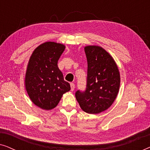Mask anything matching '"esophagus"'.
Wrapping results in <instances>:
<instances>
[{"instance_id":"34e87169","label":"esophagus","mask_w":150,"mask_h":150,"mask_svg":"<svg viewBox=\"0 0 150 150\" xmlns=\"http://www.w3.org/2000/svg\"><path fill=\"white\" fill-rule=\"evenodd\" d=\"M70 87H71V91H73L75 89V85L73 83H70Z\"/></svg>"}]
</instances>
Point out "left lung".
Instances as JSON below:
<instances>
[{
  "label": "left lung",
  "mask_w": 150,
  "mask_h": 150,
  "mask_svg": "<svg viewBox=\"0 0 150 150\" xmlns=\"http://www.w3.org/2000/svg\"><path fill=\"white\" fill-rule=\"evenodd\" d=\"M87 88L77 91L76 98L81 109L89 114H98L107 110L117 96L120 74L111 55L99 46H87Z\"/></svg>",
  "instance_id": "1"
}]
</instances>
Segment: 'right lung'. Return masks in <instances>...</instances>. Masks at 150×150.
Instances as JSON below:
<instances>
[{
  "label": "right lung",
  "mask_w": 150,
  "mask_h": 150,
  "mask_svg": "<svg viewBox=\"0 0 150 150\" xmlns=\"http://www.w3.org/2000/svg\"><path fill=\"white\" fill-rule=\"evenodd\" d=\"M65 48L60 43H43L35 49L28 61L25 89L33 103L44 110L56 107L63 94L71 89L57 65Z\"/></svg>",
  "instance_id": "obj_1"
}]
</instances>
